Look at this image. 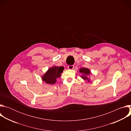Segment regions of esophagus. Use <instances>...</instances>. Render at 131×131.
Segmentation results:
<instances>
[{
  "instance_id": "1",
  "label": "esophagus",
  "mask_w": 131,
  "mask_h": 131,
  "mask_svg": "<svg viewBox=\"0 0 131 131\" xmlns=\"http://www.w3.org/2000/svg\"><path fill=\"white\" fill-rule=\"evenodd\" d=\"M68 68L69 69H73L74 68V66L73 65H69L68 66Z\"/></svg>"
}]
</instances>
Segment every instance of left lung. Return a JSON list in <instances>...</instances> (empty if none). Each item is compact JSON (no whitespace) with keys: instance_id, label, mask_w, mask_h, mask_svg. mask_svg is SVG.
<instances>
[{"instance_id":"left-lung-1","label":"left lung","mask_w":131,"mask_h":131,"mask_svg":"<svg viewBox=\"0 0 131 131\" xmlns=\"http://www.w3.org/2000/svg\"><path fill=\"white\" fill-rule=\"evenodd\" d=\"M79 71L82 74V75L81 76V78H82L86 82H91L90 76L92 73L89 69L85 67H82L80 68Z\"/></svg>"}]
</instances>
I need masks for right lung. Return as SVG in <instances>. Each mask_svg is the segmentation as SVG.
I'll use <instances>...</instances> for the list:
<instances>
[{
    "label": "right lung",
    "mask_w": 131,
    "mask_h": 131,
    "mask_svg": "<svg viewBox=\"0 0 131 131\" xmlns=\"http://www.w3.org/2000/svg\"><path fill=\"white\" fill-rule=\"evenodd\" d=\"M64 68L63 66H54L49 68L41 76L42 80L47 84H54L57 79L61 76Z\"/></svg>",
    "instance_id": "add662e5"
}]
</instances>
